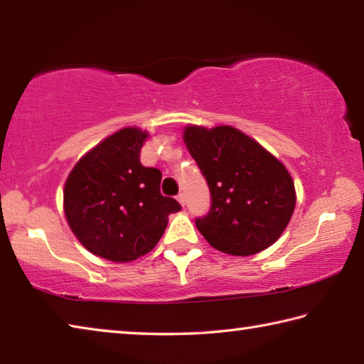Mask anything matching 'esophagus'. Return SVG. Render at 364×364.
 <instances>
[{"instance_id":"1","label":"esophagus","mask_w":364,"mask_h":364,"mask_svg":"<svg viewBox=\"0 0 364 364\" xmlns=\"http://www.w3.org/2000/svg\"><path fill=\"white\" fill-rule=\"evenodd\" d=\"M176 199H178V202H180V204H181V205H184V202H186V200H184V194H183V193H180V194H178V197H176Z\"/></svg>"}]
</instances>
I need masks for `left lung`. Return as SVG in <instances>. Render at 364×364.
I'll list each match as a JSON object with an SVG mask.
<instances>
[{
  "mask_svg": "<svg viewBox=\"0 0 364 364\" xmlns=\"http://www.w3.org/2000/svg\"><path fill=\"white\" fill-rule=\"evenodd\" d=\"M184 143L210 189V208L196 218L207 242L241 257L269 247L295 208L294 181L284 165L232 127H188Z\"/></svg>",
  "mask_w": 364,
  "mask_h": 364,
  "instance_id": "left-lung-1",
  "label": "left lung"
}]
</instances>
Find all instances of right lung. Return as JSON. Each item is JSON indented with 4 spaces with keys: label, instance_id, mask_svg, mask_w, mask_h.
Masks as SVG:
<instances>
[{
    "label": "right lung",
    "instance_id": "obj_1",
    "mask_svg": "<svg viewBox=\"0 0 364 364\" xmlns=\"http://www.w3.org/2000/svg\"><path fill=\"white\" fill-rule=\"evenodd\" d=\"M147 138L139 128H123L91 149L70 171L64 188V210L70 230L95 255L117 263L151 252L181 210L162 196L159 168L139 162Z\"/></svg>",
    "mask_w": 364,
    "mask_h": 364
}]
</instances>
